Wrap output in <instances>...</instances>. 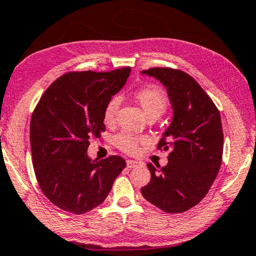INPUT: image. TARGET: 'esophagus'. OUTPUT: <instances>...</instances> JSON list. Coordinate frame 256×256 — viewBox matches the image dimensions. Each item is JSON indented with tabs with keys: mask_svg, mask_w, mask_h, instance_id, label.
<instances>
[{
	"mask_svg": "<svg viewBox=\"0 0 256 256\" xmlns=\"http://www.w3.org/2000/svg\"><path fill=\"white\" fill-rule=\"evenodd\" d=\"M140 166V162L136 160H127V167L128 168H134Z\"/></svg>",
	"mask_w": 256,
	"mask_h": 256,
	"instance_id": "1",
	"label": "esophagus"
}]
</instances>
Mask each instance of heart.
Here are the masks:
<instances>
[{"label":"heart","instance_id":"b5f03b06","mask_svg":"<svg viewBox=\"0 0 256 256\" xmlns=\"http://www.w3.org/2000/svg\"><path fill=\"white\" fill-rule=\"evenodd\" d=\"M135 98L136 100L138 102L140 105L142 110L145 113V116H156L159 118L164 110L167 108L168 100L166 94L162 89L158 86L150 84L146 86V87H143L138 90H136L135 92ZM121 105V98L120 96H113L111 100L108 102L103 118L104 122L108 124H111L114 122L118 110H119ZM143 142V138L140 136L135 135V134L132 132H120L114 138V143L120 150H122L127 153H134L137 151L138 148L140 143Z\"/></svg>","mask_w":256,"mask_h":256}]
</instances>
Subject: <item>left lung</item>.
<instances>
[{"instance_id": "8db88e82", "label": "left lung", "mask_w": 256, "mask_h": 256, "mask_svg": "<svg viewBox=\"0 0 256 256\" xmlns=\"http://www.w3.org/2000/svg\"><path fill=\"white\" fill-rule=\"evenodd\" d=\"M142 74L160 81L170 100L172 120L162 134L159 150H170L168 164H148L151 180L140 188L148 202L166 213H182L210 191L223 154L221 116L210 97L186 72L153 68Z\"/></svg>"}]
</instances>
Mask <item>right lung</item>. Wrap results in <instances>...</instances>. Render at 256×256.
I'll return each instance as SVG.
<instances>
[{"instance_id":"1","label":"right lung","mask_w":256,"mask_h":256,"mask_svg":"<svg viewBox=\"0 0 256 256\" xmlns=\"http://www.w3.org/2000/svg\"><path fill=\"white\" fill-rule=\"evenodd\" d=\"M129 74L130 68L66 73L34 110L30 138L35 175L44 196L62 210L84 214L100 205L126 167L119 156L97 161L87 150L89 140L105 130V106Z\"/></svg>"}]
</instances>
